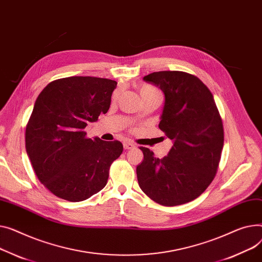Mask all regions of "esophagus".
Wrapping results in <instances>:
<instances>
[{
	"instance_id": "obj_1",
	"label": "esophagus",
	"mask_w": 262,
	"mask_h": 262,
	"mask_svg": "<svg viewBox=\"0 0 262 262\" xmlns=\"http://www.w3.org/2000/svg\"><path fill=\"white\" fill-rule=\"evenodd\" d=\"M123 146H124L125 149H132V148H134L136 145H135L134 143L129 142V141H125V142L123 143Z\"/></svg>"
}]
</instances>
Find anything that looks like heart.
I'll return each instance as SVG.
<instances>
[{
  "label": "heart",
  "instance_id": "heart-1",
  "mask_svg": "<svg viewBox=\"0 0 262 262\" xmlns=\"http://www.w3.org/2000/svg\"><path fill=\"white\" fill-rule=\"evenodd\" d=\"M118 95H119V90H117L114 93V99H117ZM140 95L142 98V97H148V96H161V93L158 89H156V87L148 84H144L140 87Z\"/></svg>",
  "mask_w": 262,
  "mask_h": 262
}]
</instances>
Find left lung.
Segmentation results:
<instances>
[{"instance_id": "1", "label": "left lung", "mask_w": 262, "mask_h": 262, "mask_svg": "<svg viewBox=\"0 0 262 262\" xmlns=\"http://www.w3.org/2000/svg\"><path fill=\"white\" fill-rule=\"evenodd\" d=\"M143 80L164 93L159 128L173 144L162 159L140 146L139 185L164 206L193 201L214 180L221 158L224 133L214 97L199 78L184 72H157Z\"/></svg>"}]
</instances>
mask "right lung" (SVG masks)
I'll return each instance as SVG.
<instances>
[{
	"mask_svg": "<svg viewBox=\"0 0 262 262\" xmlns=\"http://www.w3.org/2000/svg\"><path fill=\"white\" fill-rule=\"evenodd\" d=\"M116 86L110 79L68 77L50 82L38 96L25 146L39 181L55 196L79 202L106 185L123 145L97 137L93 140L84 128L107 113Z\"/></svg>",
	"mask_w": 262,
	"mask_h": 262,
	"instance_id": "obj_1",
	"label": "right lung"
}]
</instances>
